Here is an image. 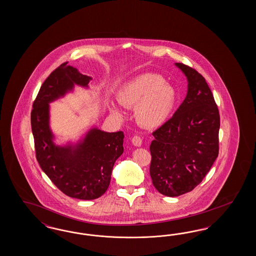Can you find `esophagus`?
<instances>
[{"label":"esophagus","mask_w":256,"mask_h":256,"mask_svg":"<svg viewBox=\"0 0 256 256\" xmlns=\"http://www.w3.org/2000/svg\"><path fill=\"white\" fill-rule=\"evenodd\" d=\"M132 142L135 146H142V138L139 136H134L132 139Z\"/></svg>","instance_id":"1"}]
</instances>
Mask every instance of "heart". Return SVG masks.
Segmentation results:
<instances>
[{
  "instance_id": "heart-1",
  "label": "heart",
  "mask_w": 256,
  "mask_h": 256,
  "mask_svg": "<svg viewBox=\"0 0 256 256\" xmlns=\"http://www.w3.org/2000/svg\"><path fill=\"white\" fill-rule=\"evenodd\" d=\"M178 100L172 86L158 74L146 73L134 78L118 92V101L126 108L135 107V117L140 124L148 128L162 126L170 116ZM112 112L119 119L123 112L112 105Z\"/></svg>"
}]
</instances>
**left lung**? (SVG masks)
Segmentation results:
<instances>
[{
    "instance_id": "obj_1",
    "label": "left lung",
    "mask_w": 256,
    "mask_h": 256,
    "mask_svg": "<svg viewBox=\"0 0 256 256\" xmlns=\"http://www.w3.org/2000/svg\"><path fill=\"white\" fill-rule=\"evenodd\" d=\"M188 80L182 104L153 132L150 176L160 194L169 197L192 192L210 172L218 155L220 114L204 78L176 62Z\"/></svg>"
}]
</instances>
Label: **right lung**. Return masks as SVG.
<instances>
[{
  "label": "right lung",
  "mask_w": 256,
  "mask_h": 256,
  "mask_svg": "<svg viewBox=\"0 0 256 256\" xmlns=\"http://www.w3.org/2000/svg\"><path fill=\"white\" fill-rule=\"evenodd\" d=\"M66 64L46 78L34 101L31 126L36 155L41 169L62 194L94 200L108 190L114 162L124 152V133L93 128L75 144H55L48 104L72 91L75 84L87 88L92 80Z\"/></svg>",
  "instance_id": "obj_1"
}]
</instances>
